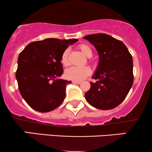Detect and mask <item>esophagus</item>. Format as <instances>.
<instances>
[{
  "label": "esophagus",
  "instance_id": "obj_1",
  "mask_svg": "<svg viewBox=\"0 0 152 152\" xmlns=\"http://www.w3.org/2000/svg\"><path fill=\"white\" fill-rule=\"evenodd\" d=\"M72 83H74V84H80V83H81V82H80V81H72Z\"/></svg>",
  "mask_w": 152,
  "mask_h": 152
}]
</instances>
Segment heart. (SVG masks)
<instances>
[{
	"label": "heart",
	"instance_id": "1",
	"mask_svg": "<svg viewBox=\"0 0 152 152\" xmlns=\"http://www.w3.org/2000/svg\"><path fill=\"white\" fill-rule=\"evenodd\" d=\"M79 49L82 53L87 58H90L92 55V51L91 48L87 45L83 44L79 46ZM69 54V49H66L65 51L62 53L61 56V62L62 65L67 66L68 65L67 62V56ZM91 69L88 67H71L65 71V77L67 79L74 80V81H81L85 79L87 76L90 74Z\"/></svg>",
	"mask_w": 152,
	"mask_h": 152
}]
</instances>
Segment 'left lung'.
<instances>
[{"instance_id": "8db88e82", "label": "left lung", "mask_w": 152, "mask_h": 152, "mask_svg": "<svg viewBox=\"0 0 152 152\" xmlns=\"http://www.w3.org/2000/svg\"><path fill=\"white\" fill-rule=\"evenodd\" d=\"M97 50L99 62L91 87L85 93L87 102L99 110L116 107L124 101L133 84V60L122 41L104 33L84 37Z\"/></svg>"}]
</instances>
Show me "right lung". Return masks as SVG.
<instances>
[{"mask_svg": "<svg viewBox=\"0 0 152 152\" xmlns=\"http://www.w3.org/2000/svg\"><path fill=\"white\" fill-rule=\"evenodd\" d=\"M77 41L47 38L30 42L19 54L15 77L21 96L33 110L48 112L62 104L72 82L59 78L63 73L61 56Z\"/></svg>", "mask_w": 152, "mask_h": 152, "instance_id": "add662e5", "label": "right lung"}]
</instances>
